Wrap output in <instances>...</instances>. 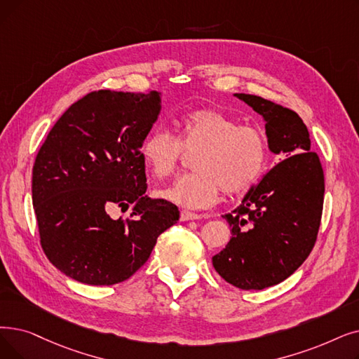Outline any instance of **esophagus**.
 Segmentation results:
<instances>
[{
	"mask_svg": "<svg viewBox=\"0 0 359 359\" xmlns=\"http://www.w3.org/2000/svg\"><path fill=\"white\" fill-rule=\"evenodd\" d=\"M199 218H202L201 214H195V212H191V211H186L183 210L180 212V220L182 222H189V220H199Z\"/></svg>",
	"mask_w": 359,
	"mask_h": 359,
	"instance_id": "esophagus-1",
	"label": "esophagus"
}]
</instances>
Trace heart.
<instances>
[{
  "label": "heart",
  "instance_id": "1",
  "mask_svg": "<svg viewBox=\"0 0 359 359\" xmlns=\"http://www.w3.org/2000/svg\"><path fill=\"white\" fill-rule=\"evenodd\" d=\"M177 137L164 130L151 132L141 145V157L151 173L168 177L176 173L184 152L194 154V173L175 180L158 195L177 205L205 208L227 195L249 191L259 180L269 158L264 133L212 107L183 114Z\"/></svg>",
  "mask_w": 359,
  "mask_h": 359
}]
</instances>
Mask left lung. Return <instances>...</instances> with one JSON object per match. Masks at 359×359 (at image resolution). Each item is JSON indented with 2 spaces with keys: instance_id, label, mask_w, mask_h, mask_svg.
<instances>
[{
  "instance_id": "left-lung-1",
  "label": "left lung",
  "mask_w": 359,
  "mask_h": 359,
  "mask_svg": "<svg viewBox=\"0 0 359 359\" xmlns=\"http://www.w3.org/2000/svg\"><path fill=\"white\" fill-rule=\"evenodd\" d=\"M266 121L271 152L283 161L223 215L231 239L212 257L227 283L261 290L298 270L317 241L324 202V173L311 149L308 129L290 108L248 93H236Z\"/></svg>"
}]
</instances>
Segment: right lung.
<instances>
[{"label":"right lung","instance_id":"add662e5","mask_svg":"<svg viewBox=\"0 0 359 359\" xmlns=\"http://www.w3.org/2000/svg\"><path fill=\"white\" fill-rule=\"evenodd\" d=\"M160 111L157 90H93L72 104L38 151L32 202L41 246L53 266L77 282L128 280L179 220L175 204L144 195L141 145ZM114 206L133 212L114 221Z\"/></svg>","mask_w":359,"mask_h":359}]
</instances>
